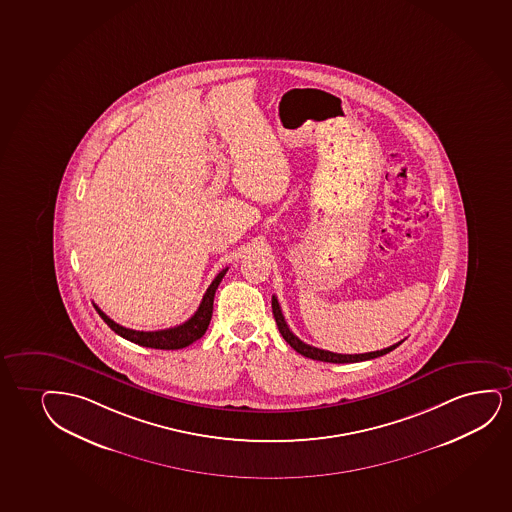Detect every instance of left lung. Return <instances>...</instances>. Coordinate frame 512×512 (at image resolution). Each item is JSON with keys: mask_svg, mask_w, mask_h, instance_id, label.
Segmentation results:
<instances>
[{"mask_svg": "<svg viewBox=\"0 0 512 512\" xmlns=\"http://www.w3.org/2000/svg\"><path fill=\"white\" fill-rule=\"evenodd\" d=\"M272 310L273 317H275V322H277V327H279L280 334H282V337H284L287 343L291 344V348H294V350L298 351L299 355L306 356V358H311V360H318V362H365V360H372V358H377V356L386 355V353L395 350V348H398V346L402 344V341H400V343L393 344V346L384 348V350L370 351V353H362V355H341V353H332V351L320 350V348H315V346H310V344L303 343L299 337H296L294 334H292V330L287 327V324H285L284 315H282L279 301H277L275 296H272Z\"/></svg>", "mask_w": 512, "mask_h": 512, "instance_id": "left-lung-1", "label": "left lung"}]
</instances>
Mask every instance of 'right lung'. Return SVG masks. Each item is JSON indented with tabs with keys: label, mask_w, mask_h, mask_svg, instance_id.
I'll return each instance as SVG.
<instances>
[{
	"label": "right lung",
	"mask_w": 512,
	"mask_h": 512,
	"mask_svg": "<svg viewBox=\"0 0 512 512\" xmlns=\"http://www.w3.org/2000/svg\"><path fill=\"white\" fill-rule=\"evenodd\" d=\"M227 272L228 268H225V270H221L214 277L211 285L207 287L201 305H199L194 315L188 318L187 322L171 327V329L154 330V332L126 329L123 325L116 324L114 320H110L98 306H95V308H97L98 315L104 318L105 324L109 325L110 329L114 330L119 336L124 337V339L131 341V343L140 344V346H145V348H154V350H182V348H185L188 344L195 343L197 339H201L206 334L211 317H213L214 292L218 289V285H220Z\"/></svg>",
	"instance_id": "1"
}]
</instances>
